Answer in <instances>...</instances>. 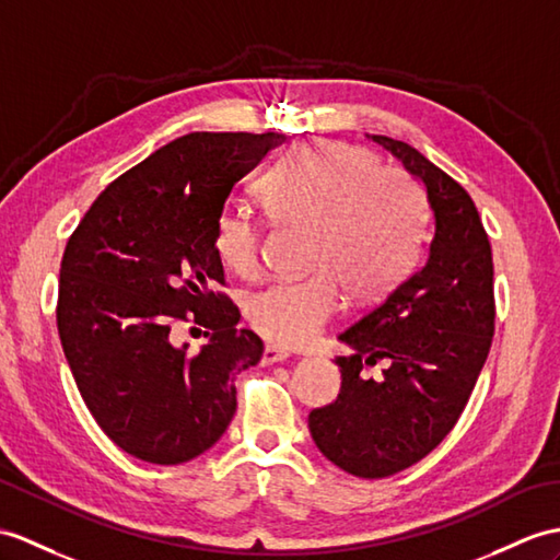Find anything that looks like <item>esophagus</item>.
<instances>
[{
	"label": "esophagus",
	"instance_id": "esophagus-1",
	"mask_svg": "<svg viewBox=\"0 0 560 560\" xmlns=\"http://www.w3.org/2000/svg\"><path fill=\"white\" fill-rule=\"evenodd\" d=\"M285 358H289L285 350H281L277 346H267L265 353H262V365H275V362H283Z\"/></svg>",
	"mask_w": 560,
	"mask_h": 560
}]
</instances>
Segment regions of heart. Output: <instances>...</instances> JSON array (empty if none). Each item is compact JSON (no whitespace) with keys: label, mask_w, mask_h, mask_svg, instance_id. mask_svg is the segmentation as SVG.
<instances>
[{"label":"heart","mask_w":560,"mask_h":560,"mask_svg":"<svg viewBox=\"0 0 560 560\" xmlns=\"http://www.w3.org/2000/svg\"><path fill=\"white\" fill-rule=\"evenodd\" d=\"M339 140H312L271 172L262 186L271 217L315 231L307 279H279L245 298V317L265 339L305 346L341 307V283L353 298L396 285L420 248L422 202L398 168ZM217 253L229 269L250 277L259 267L262 229L241 210L219 217Z\"/></svg>","instance_id":"heart-1"}]
</instances>
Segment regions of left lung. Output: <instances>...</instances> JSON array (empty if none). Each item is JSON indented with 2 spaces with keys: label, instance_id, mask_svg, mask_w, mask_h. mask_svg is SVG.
<instances>
[{
  "label": "left lung",
  "instance_id": "1",
  "mask_svg": "<svg viewBox=\"0 0 560 560\" xmlns=\"http://www.w3.org/2000/svg\"><path fill=\"white\" fill-rule=\"evenodd\" d=\"M380 142L420 180L432 212L424 265L362 315L339 341L341 394L310 412L312 441L341 470L380 479L434 451L458 422L493 336V265L467 190L402 140ZM384 359L376 381L360 375Z\"/></svg>",
  "mask_w": 560,
  "mask_h": 560
}]
</instances>
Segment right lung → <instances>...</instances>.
<instances>
[{
  "label": "right lung",
  "instance_id": "add662e5",
  "mask_svg": "<svg viewBox=\"0 0 560 560\" xmlns=\"http://www.w3.org/2000/svg\"><path fill=\"white\" fill-rule=\"evenodd\" d=\"M281 133H188L104 188L67 243L57 327L88 410L116 446L154 465L212 448L236 412V376L265 343L238 329L214 245L233 186ZM176 320L208 343L173 341Z\"/></svg>",
  "mask_w": 560,
  "mask_h": 560
}]
</instances>
